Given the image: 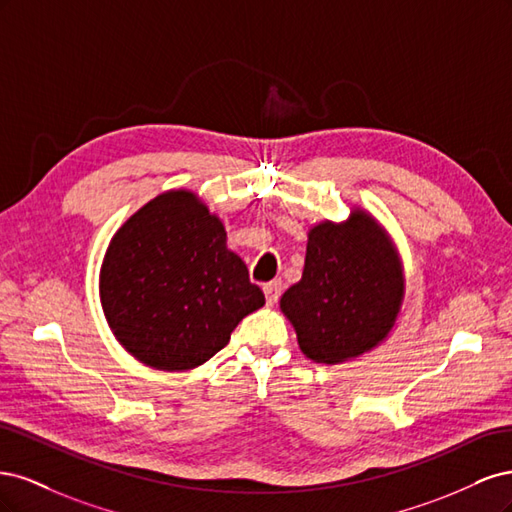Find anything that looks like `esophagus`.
<instances>
[{"mask_svg": "<svg viewBox=\"0 0 512 512\" xmlns=\"http://www.w3.org/2000/svg\"><path fill=\"white\" fill-rule=\"evenodd\" d=\"M284 290V284L280 280H273L269 284L262 286V292H265V299H267V305H275L277 299H280V294Z\"/></svg>", "mask_w": 512, "mask_h": 512, "instance_id": "1", "label": "esophagus"}]
</instances>
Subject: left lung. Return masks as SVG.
<instances>
[{"instance_id":"8db88e82","label":"left lung","mask_w":512,"mask_h":512,"mask_svg":"<svg viewBox=\"0 0 512 512\" xmlns=\"http://www.w3.org/2000/svg\"><path fill=\"white\" fill-rule=\"evenodd\" d=\"M404 275L395 247L363 211L309 230L303 277L280 301L299 346L316 363L354 359L393 329Z\"/></svg>"}]
</instances>
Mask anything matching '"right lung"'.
I'll return each instance as SVG.
<instances>
[{
	"mask_svg": "<svg viewBox=\"0 0 512 512\" xmlns=\"http://www.w3.org/2000/svg\"><path fill=\"white\" fill-rule=\"evenodd\" d=\"M108 324L130 354L158 369H192L265 305L224 224L196 194L175 190L138 209L108 245L100 273Z\"/></svg>",
	"mask_w": 512,
	"mask_h": 512,
	"instance_id": "right-lung-1",
	"label": "right lung"
}]
</instances>
